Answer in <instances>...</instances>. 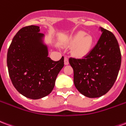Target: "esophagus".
<instances>
[{"label": "esophagus", "mask_w": 126, "mask_h": 126, "mask_svg": "<svg viewBox=\"0 0 126 126\" xmlns=\"http://www.w3.org/2000/svg\"><path fill=\"white\" fill-rule=\"evenodd\" d=\"M64 63L65 65H68L69 64V59L67 57H65V60H64Z\"/></svg>", "instance_id": "34e87169"}]
</instances>
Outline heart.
I'll list each match as a JSON object with an SVG mask.
<instances>
[{
    "instance_id": "b5f03b06",
    "label": "heart",
    "mask_w": 126,
    "mask_h": 126,
    "mask_svg": "<svg viewBox=\"0 0 126 126\" xmlns=\"http://www.w3.org/2000/svg\"><path fill=\"white\" fill-rule=\"evenodd\" d=\"M71 44H74V54L78 57L82 58L90 54L93 49L94 40L93 37L86 35L84 32H79L70 40Z\"/></svg>"
}]
</instances>
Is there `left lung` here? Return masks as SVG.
Listing matches in <instances>:
<instances>
[{"label": "left lung", "instance_id": "obj_1", "mask_svg": "<svg viewBox=\"0 0 126 126\" xmlns=\"http://www.w3.org/2000/svg\"><path fill=\"white\" fill-rule=\"evenodd\" d=\"M102 34L89 55L83 59L69 58L77 90L88 98L108 93L118 76L122 55L118 42L112 32L100 28Z\"/></svg>", "mask_w": 126, "mask_h": 126}]
</instances>
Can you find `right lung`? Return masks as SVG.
Listing matches in <instances>:
<instances>
[{"label":"right lung","mask_w":126,"mask_h":126,"mask_svg":"<svg viewBox=\"0 0 126 126\" xmlns=\"http://www.w3.org/2000/svg\"><path fill=\"white\" fill-rule=\"evenodd\" d=\"M40 27L29 26L19 30L7 52L10 78L19 93L39 99L52 92L58 74L64 66V57L55 61L48 57V47Z\"/></svg>","instance_id":"1"}]
</instances>
